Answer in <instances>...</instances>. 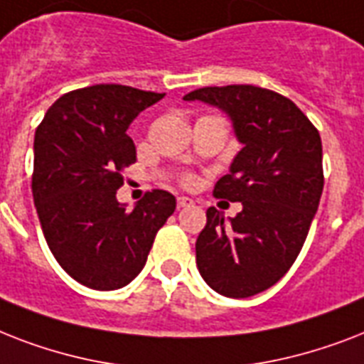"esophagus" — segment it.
<instances>
[{
    "mask_svg": "<svg viewBox=\"0 0 364 364\" xmlns=\"http://www.w3.org/2000/svg\"><path fill=\"white\" fill-rule=\"evenodd\" d=\"M191 205H194V202L188 196H179L177 198V208H191Z\"/></svg>",
    "mask_w": 364,
    "mask_h": 364,
    "instance_id": "34e87169",
    "label": "esophagus"
}]
</instances>
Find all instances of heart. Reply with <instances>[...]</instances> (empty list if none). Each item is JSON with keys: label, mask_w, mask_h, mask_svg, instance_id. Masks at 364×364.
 <instances>
[{"label": "heart", "mask_w": 364, "mask_h": 364, "mask_svg": "<svg viewBox=\"0 0 364 364\" xmlns=\"http://www.w3.org/2000/svg\"><path fill=\"white\" fill-rule=\"evenodd\" d=\"M185 183H187V185H191V183H194V179L188 176V177H185Z\"/></svg>", "instance_id": "1"}]
</instances>
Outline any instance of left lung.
<instances>
[{
  "label": "left lung",
  "mask_w": 364,
  "mask_h": 364,
  "mask_svg": "<svg viewBox=\"0 0 364 364\" xmlns=\"http://www.w3.org/2000/svg\"><path fill=\"white\" fill-rule=\"evenodd\" d=\"M183 100L225 111L243 145L213 188L242 211L225 221L208 210L196 266L213 291L247 299L279 282L304 245L323 193L321 137L291 100L253 85L198 88Z\"/></svg>",
  "instance_id": "obj_1"
}]
</instances>
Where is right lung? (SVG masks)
<instances>
[{"instance_id":"obj_1","label":"right lung","mask_w":364,"mask_h":364,"mask_svg":"<svg viewBox=\"0 0 364 364\" xmlns=\"http://www.w3.org/2000/svg\"><path fill=\"white\" fill-rule=\"evenodd\" d=\"M162 98L122 85H94L64 94L37 126L33 204L54 259L85 287L128 285L176 211V196L159 188L132 211L117 200L122 170L136 162L126 130Z\"/></svg>"}]
</instances>
